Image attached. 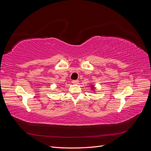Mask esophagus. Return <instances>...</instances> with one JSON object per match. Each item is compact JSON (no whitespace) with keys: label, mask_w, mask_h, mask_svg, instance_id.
<instances>
[{"label":"esophagus","mask_w":151,"mask_h":151,"mask_svg":"<svg viewBox=\"0 0 151 151\" xmlns=\"http://www.w3.org/2000/svg\"><path fill=\"white\" fill-rule=\"evenodd\" d=\"M72 83L74 84H79V81L78 80H73L72 81Z\"/></svg>","instance_id":"34e87169"}]
</instances>
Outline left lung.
Returning <instances> with one entry per match:
<instances>
[{
    "label": "left lung",
    "mask_w": 151,
    "mask_h": 151,
    "mask_svg": "<svg viewBox=\"0 0 151 151\" xmlns=\"http://www.w3.org/2000/svg\"><path fill=\"white\" fill-rule=\"evenodd\" d=\"M91 89H93V91H94V89H95V88L94 87V86H91Z\"/></svg>",
    "instance_id": "obj_1"
}]
</instances>
